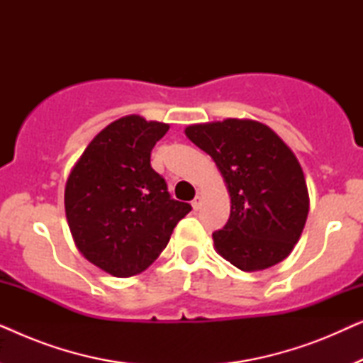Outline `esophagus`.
Returning a JSON list of instances; mask_svg holds the SVG:
<instances>
[{
    "mask_svg": "<svg viewBox=\"0 0 363 363\" xmlns=\"http://www.w3.org/2000/svg\"><path fill=\"white\" fill-rule=\"evenodd\" d=\"M201 201H203V198H201L200 195H196L195 198H193V201H191L193 210H200V208H201Z\"/></svg>",
    "mask_w": 363,
    "mask_h": 363,
    "instance_id": "34e87169",
    "label": "esophagus"
}]
</instances>
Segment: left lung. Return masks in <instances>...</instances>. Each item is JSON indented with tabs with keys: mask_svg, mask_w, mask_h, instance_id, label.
<instances>
[{
	"mask_svg": "<svg viewBox=\"0 0 363 363\" xmlns=\"http://www.w3.org/2000/svg\"><path fill=\"white\" fill-rule=\"evenodd\" d=\"M185 133L215 160L231 198L230 220L213 233L216 251L247 272L286 259L309 213L304 172L291 148L247 118L195 123Z\"/></svg>",
	"mask_w": 363,
	"mask_h": 363,
	"instance_id": "1",
	"label": "left lung"
}]
</instances>
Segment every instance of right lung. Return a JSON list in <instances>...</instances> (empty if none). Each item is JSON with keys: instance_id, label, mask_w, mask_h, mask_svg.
<instances>
[{"instance_id": "obj_1", "label": "right lung", "mask_w": 363, "mask_h": 363, "mask_svg": "<svg viewBox=\"0 0 363 363\" xmlns=\"http://www.w3.org/2000/svg\"><path fill=\"white\" fill-rule=\"evenodd\" d=\"M168 123L127 116L94 137L69 173L64 206L69 230L89 262L116 277L145 271L173 228L191 211L150 165Z\"/></svg>"}]
</instances>
